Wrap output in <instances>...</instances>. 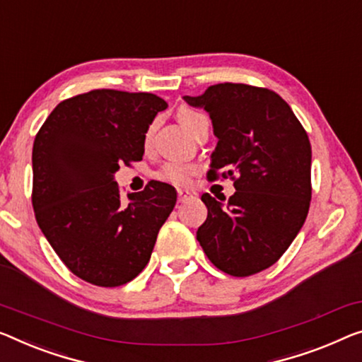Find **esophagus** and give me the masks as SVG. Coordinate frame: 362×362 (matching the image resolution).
<instances>
[{
  "mask_svg": "<svg viewBox=\"0 0 362 362\" xmlns=\"http://www.w3.org/2000/svg\"><path fill=\"white\" fill-rule=\"evenodd\" d=\"M177 193H179V202L180 203H185V202H188V199L197 198V192L188 190V188H179Z\"/></svg>",
  "mask_w": 362,
  "mask_h": 362,
  "instance_id": "34e87169",
  "label": "esophagus"
}]
</instances>
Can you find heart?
Segmentation results:
<instances>
[{"instance_id":"1","label":"heart","mask_w":362,"mask_h":362,"mask_svg":"<svg viewBox=\"0 0 362 362\" xmlns=\"http://www.w3.org/2000/svg\"><path fill=\"white\" fill-rule=\"evenodd\" d=\"M203 117L204 115H202V113H198L192 109H187V107H183V109L179 112V120L182 123V127L185 128L188 133L193 132V128H195L198 120H202ZM195 174H197V165L174 160V163H167L160 167V170L158 172V177L164 182L174 183V185H187Z\"/></svg>"}]
</instances>
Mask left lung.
I'll return each instance as SVG.
<instances>
[{"instance_id":"obj_1","label":"left lung","mask_w":362,"mask_h":362,"mask_svg":"<svg viewBox=\"0 0 362 362\" xmlns=\"http://www.w3.org/2000/svg\"><path fill=\"white\" fill-rule=\"evenodd\" d=\"M183 100L211 118L218 144L209 177L224 170L235 187L226 203L203 193L208 216L197 239L221 272L250 276L276 263L305 223L312 197L309 136L269 89L223 83Z\"/></svg>"}]
</instances>
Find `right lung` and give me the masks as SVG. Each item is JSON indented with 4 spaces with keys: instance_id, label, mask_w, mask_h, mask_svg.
I'll return each mask as SVG.
<instances>
[{
    "instance_id": "add662e5",
    "label": "right lung",
    "mask_w": 362,
    "mask_h": 362,
    "mask_svg": "<svg viewBox=\"0 0 362 362\" xmlns=\"http://www.w3.org/2000/svg\"><path fill=\"white\" fill-rule=\"evenodd\" d=\"M167 102L149 93L95 89L58 104L32 149V206L43 235L84 281L122 286L148 265L175 188L153 180L122 203L115 172L141 160Z\"/></svg>"
}]
</instances>
